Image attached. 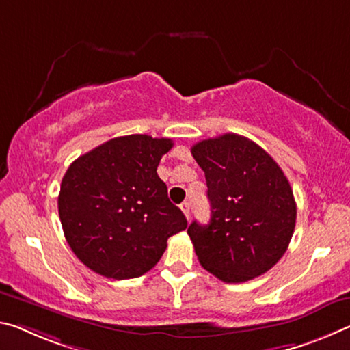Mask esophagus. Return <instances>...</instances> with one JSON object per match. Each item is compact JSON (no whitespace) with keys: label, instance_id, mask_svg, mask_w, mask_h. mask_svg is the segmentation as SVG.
Listing matches in <instances>:
<instances>
[{"label":"esophagus","instance_id":"1","mask_svg":"<svg viewBox=\"0 0 350 350\" xmlns=\"http://www.w3.org/2000/svg\"><path fill=\"white\" fill-rule=\"evenodd\" d=\"M180 210H182V212H184L185 218L190 219V202H182L180 204Z\"/></svg>","mask_w":350,"mask_h":350}]
</instances>
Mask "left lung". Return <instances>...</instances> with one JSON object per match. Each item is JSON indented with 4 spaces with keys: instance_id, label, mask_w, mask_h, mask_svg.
Returning a JSON list of instances; mask_svg holds the SVG:
<instances>
[{
    "instance_id": "obj_1",
    "label": "left lung",
    "mask_w": 350,
    "mask_h": 350,
    "mask_svg": "<svg viewBox=\"0 0 350 350\" xmlns=\"http://www.w3.org/2000/svg\"><path fill=\"white\" fill-rule=\"evenodd\" d=\"M207 180L208 224L188 227L204 269L241 284L279 262L296 226V201L286 176L257 143L224 134L193 145Z\"/></svg>"
}]
</instances>
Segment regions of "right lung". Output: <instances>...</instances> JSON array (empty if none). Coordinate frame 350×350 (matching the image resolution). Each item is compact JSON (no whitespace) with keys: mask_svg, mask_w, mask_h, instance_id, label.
Returning <instances> with one entry per match:
<instances>
[{"mask_svg":"<svg viewBox=\"0 0 350 350\" xmlns=\"http://www.w3.org/2000/svg\"><path fill=\"white\" fill-rule=\"evenodd\" d=\"M171 138L116 137L68 166L59 216L76 257L109 279L140 277L162 257L171 235L187 229L157 174Z\"/></svg>","mask_w":350,"mask_h":350,"instance_id":"right-lung-1","label":"right lung"}]
</instances>
